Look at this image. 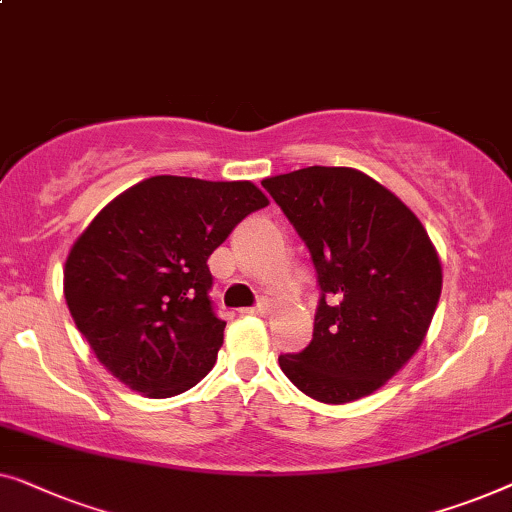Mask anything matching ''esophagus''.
<instances>
[{"mask_svg":"<svg viewBox=\"0 0 512 512\" xmlns=\"http://www.w3.org/2000/svg\"><path fill=\"white\" fill-rule=\"evenodd\" d=\"M246 315H269L271 313V304L269 301H262V304L255 306V308H246V311H241Z\"/></svg>","mask_w":512,"mask_h":512,"instance_id":"obj_1","label":"esophagus"}]
</instances>
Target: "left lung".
I'll use <instances>...</instances> for the list:
<instances>
[{"label":"left lung","instance_id":"left-lung-1","mask_svg":"<svg viewBox=\"0 0 512 512\" xmlns=\"http://www.w3.org/2000/svg\"><path fill=\"white\" fill-rule=\"evenodd\" d=\"M311 250L322 290L313 341L280 355L306 397H369L420 350L443 287L427 229L397 194L350 167H306L264 178Z\"/></svg>","mask_w":512,"mask_h":512}]
</instances>
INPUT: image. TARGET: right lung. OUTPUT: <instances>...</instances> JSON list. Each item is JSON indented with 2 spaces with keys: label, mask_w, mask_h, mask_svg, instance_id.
Here are the masks:
<instances>
[{
  "label": "right lung",
  "mask_w": 512,
  "mask_h": 512,
  "mask_svg": "<svg viewBox=\"0 0 512 512\" xmlns=\"http://www.w3.org/2000/svg\"><path fill=\"white\" fill-rule=\"evenodd\" d=\"M269 206L250 181L153 176L109 201L64 264V299L106 371L150 399L187 392L213 369L225 320L208 257Z\"/></svg>",
  "instance_id": "right-lung-1"
}]
</instances>
